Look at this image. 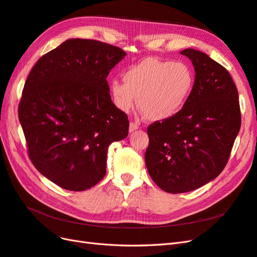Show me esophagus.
Wrapping results in <instances>:
<instances>
[{"label": "esophagus", "mask_w": 257, "mask_h": 257, "mask_svg": "<svg viewBox=\"0 0 257 257\" xmlns=\"http://www.w3.org/2000/svg\"><path fill=\"white\" fill-rule=\"evenodd\" d=\"M136 130H138V125L136 123H134V122H131L130 123V132L132 133V132H134V131H136Z\"/></svg>", "instance_id": "1"}]
</instances>
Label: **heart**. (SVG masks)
I'll list each match as a JSON object with an SVG mask.
<instances>
[{"label":"heart","mask_w":257,"mask_h":257,"mask_svg":"<svg viewBox=\"0 0 257 257\" xmlns=\"http://www.w3.org/2000/svg\"><path fill=\"white\" fill-rule=\"evenodd\" d=\"M123 82L112 80L109 92L114 106L122 112L136 105L147 119L172 118L188 102L195 83L191 67L183 62L146 59L123 74Z\"/></svg>","instance_id":"1"}]
</instances>
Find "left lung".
<instances>
[{
  "mask_svg": "<svg viewBox=\"0 0 257 257\" xmlns=\"http://www.w3.org/2000/svg\"><path fill=\"white\" fill-rule=\"evenodd\" d=\"M195 83L182 109L148 127L145 161L152 180L168 193L196 190L226 166L241 125L238 91L227 69L206 53L185 49Z\"/></svg>",
  "mask_w": 257,
  "mask_h": 257,
  "instance_id": "obj_1",
  "label": "left lung"
}]
</instances>
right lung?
Listing matches in <instances>:
<instances>
[{"mask_svg": "<svg viewBox=\"0 0 257 257\" xmlns=\"http://www.w3.org/2000/svg\"><path fill=\"white\" fill-rule=\"evenodd\" d=\"M125 56L109 44L72 38L31 69L19 121L31 162L61 188L84 191L98 183L108 147L128 134L127 115L112 103L106 80Z\"/></svg>", "mask_w": 257, "mask_h": 257, "instance_id": "obj_1", "label": "right lung"}]
</instances>
